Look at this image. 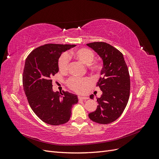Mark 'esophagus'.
Returning a JSON list of instances; mask_svg holds the SVG:
<instances>
[{
    "label": "esophagus",
    "instance_id": "1",
    "mask_svg": "<svg viewBox=\"0 0 159 159\" xmlns=\"http://www.w3.org/2000/svg\"><path fill=\"white\" fill-rule=\"evenodd\" d=\"M78 99H81V100H85V99H88V97H82V96H79Z\"/></svg>",
    "mask_w": 159,
    "mask_h": 159
}]
</instances>
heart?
Returning a JSON list of instances; mask_svg holds the SVG:
<instances>
[{"label":"heart","mask_w":159,"mask_h":159,"mask_svg":"<svg viewBox=\"0 0 159 159\" xmlns=\"http://www.w3.org/2000/svg\"><path fill=\"white\" fill-rule=\"evenodd\" d=\"M69 57L87 64L88 70L93 73L99 74L103 69L102 62L98 60H93L94 53L92 51L86 48H80L69 52L68 54H63L60 57L58 60V68L61 73L66 74L69 71ZM92 84V80L88 77L83 78L71 77L67 81V85L68 88L79 93H85L91 87Z\"/></svg>","instance_id":"1"}]
</instances>
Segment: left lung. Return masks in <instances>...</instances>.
I'll use <instances>...</instances> for the list:
<instances>
[{"instance_id": "obj_1", "label": "left lung", "mask_w": 159, "mask_h": 159, "mask_svg": "<svg viewBox=\"0 0 159 159\" xmlns=\"http://www.w3.org/2000/svg\"><path fill=\"white\" fill-rule=\"evenodd\" d=\"M94 50L103 61L102 76L96 86L102 91L97 99L98 105L90 113L89 119L95 123L109 124L117 120L123 113L130 95V76L122 53L113 46L103 42L87 44ZM94 95H91L93 99Z\"/></svg>"}]
</instances>
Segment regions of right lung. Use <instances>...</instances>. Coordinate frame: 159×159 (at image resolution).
<instances>
[{
  "mask_svg": "<svg viewBox=\"0 0 159 159\" xmlns=\"http://www.w3.org/2000/svg\"><path fill=\"white\" fill-rule=\"evenodd\" d=\"M75 46L45 44L33 50L26 59L22 84L28 103L42 121L52 125L68 122L72 106L78 102L77 95L68 91L54 92L52 80L58 72V60L62 52Z\"/></svg>",
  "mask_w": 159,
  "mask_h": 159,
  "instance_id": "1",
  "label": "right lung"
}]
</instances>
